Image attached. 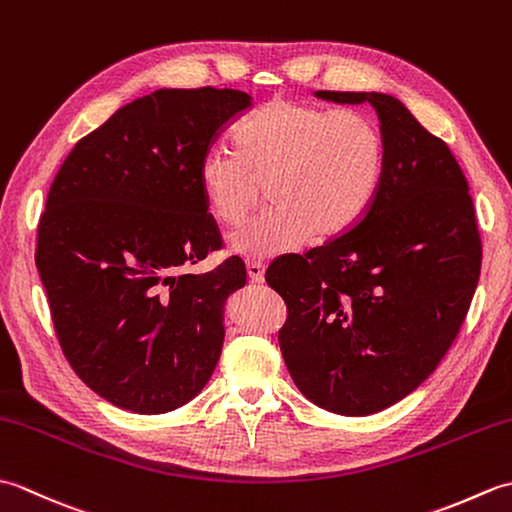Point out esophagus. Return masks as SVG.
<instances>
[{"mask_svg": "<svg viewBox=\"0 0 512 512\" xmlns=\"http://www.w3.org/2000/svg\"><path fill=\"white\" fill-rule=\"evenodd\" d=\"M246 270H248V277L253 284H262L264 281V273L266 268L262 262H257V259H250V262H246Z\"/></svg>", "mask_w": 512, "mask_h": 512, "instance_id": "34e87169", "label": "esophagus"}]
</instances>
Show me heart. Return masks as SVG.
<instances>
[{
  "instance_id": "b5f03b06",
  "label": "heart",
  "mask_w": 512,
  "mask_h": 512,
  "mask_svg": "<svg viewBox=\"0 0 512 512\" xmlns=\"http://www.w3.org/2000/svg\"><path fill=\"white\" fill-rule=\"evenodd\" d=\"M237 151L213 147L198 167L211 213L237 224L262 198L264 213L228 235L237 255L268 259L339 237L363 220L385 171V138L372 116L275 99L239 125Z\"/></svg>"
}]
</instances>
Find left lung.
<instances>
[{"mask_svg": "<svg viewBox=\"0 0 512 512\" xmlns=\"http://www.w3.org/2000/svg\"><path fill=\"white\" fill-rule=\"evenodd\" d=\"M378 114L385 171L363 220L266 270L286 301L279 347L295 385L339 416L409 396L449 352L469 312L482 242L464 173L444 140L380 92H314Z\"/></svg>", "mask_w": 512, "mask_h": 512, "instance_id": "1", "label": "left lung"}]
</instances>
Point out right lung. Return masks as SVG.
<instances>
[{"label": "right lung", "mask_w": 512, "mask_h": 512, "mask_svg": "<svg viewBox=\"0 0 512 512\" xmlns=\"http://www.w3.org/2000/svg\"><path fill=\"white\" fill-rule=\"evenodd\" d=\"M253 99L239 90H156L81 138L54 178L35 262L54 332L85 385L134 413L187 405L224 343L239 257L184 275L222 246L198 167Z\"/></svg>", "instance_id": "1"}]
</instances>
